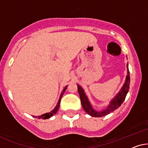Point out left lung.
<instances>
[{
	"label": "left lung",
	"instance_id": "obj_1",
	"mask_svg": "<svg viewBox=\"0 0 148 148\" xmlns=\"http://www.w3.org/2000/svg\"><path fill=\"white\" fill-rule=\"evenodd\" d=\"M127 75L126 76L125 82L124 83L123 86H122L121 90H119V92L116 95V96L110 101V104L107 106V108L104 110H102L101 111H97L92 108L91 103H90L87 96L84 92L83 88L80 86L79 84H77L78 86V94L80 95V101H81V104L82 108L84 110L86 113L88 115L91 116L92 117H101L104 116L108 115L111 112H114V110L118 109L121 104L125 101L126 96L129 92V84H130V74L129 70V64H127Z\"/></svg>",
	"mask_w": 148,
	"mask_h": 148
}]
</instances>
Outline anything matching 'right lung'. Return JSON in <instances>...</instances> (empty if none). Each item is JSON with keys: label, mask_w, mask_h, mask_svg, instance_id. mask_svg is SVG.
<instances>
[{"label": "right lung", "mask_w": 148, "mask_h": 148, "mask_svg": "<svg viewBox=\"0 0 148 148\" xmlns=\"http://www.w3.org/2000/svg\"><path fill=\"white\" fill-rule=\"evenodd\" d=\"M67 87H68V85H67L66 86H65L64 89H63L62 92H61V95H60V99H59V101L58 102V103H57V105L56 107L54 108V109L53 110H51V112H47V113H45L44 114H42V115L40 116H32L34 118H38V119H49V118H51V116H53L54 115V114H56L57 113V112L58 111L59 108H60V101H61V99H62L63 95L64 94L65 91H66V89L67 88Z\"/></svg>", "instance_id": "add662e5"}]
</instances>
